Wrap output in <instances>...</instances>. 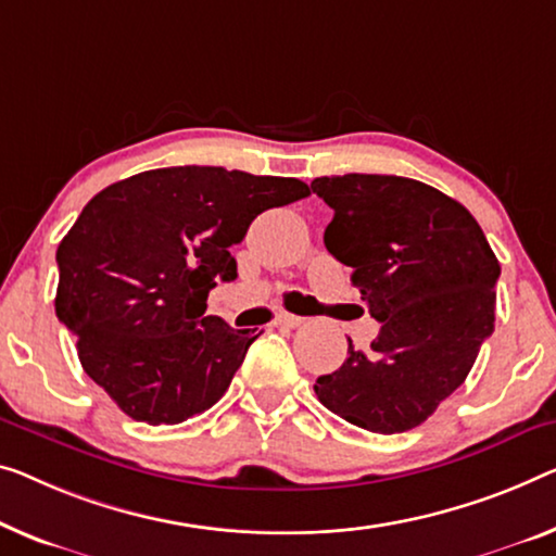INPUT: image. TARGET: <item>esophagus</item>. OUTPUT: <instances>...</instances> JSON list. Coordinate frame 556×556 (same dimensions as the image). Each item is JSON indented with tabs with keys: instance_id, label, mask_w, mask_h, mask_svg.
Listing matches in <instances>:
<instances>
[{
	"instance_id": "34e87169",
	"label": "esophagus",
	"mask_w": 556,
	"mask_h": 556,
	"mask_svg": "<svg viewBox=\"0 0 556 556\" xmlns=\"http://www.w3.org/2000/svg\"><path fill=\"white\" fill-rule=\"evenodd\" d=\"M304 321V317H296V314H289V312H279L277 317H275V325H279V327H300Z\"/></svg>"
}]
</instances>
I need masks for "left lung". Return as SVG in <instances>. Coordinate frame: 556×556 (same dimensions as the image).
<instances>
[{"instance_id":"8db88e82","label":"left lung","mask_w":556,"mask_h":556,"mask_svg":"<svg viewBox=\"0 0 556 556\" xmlns=\"http://www.w3.org/2000/svg\"><path fill=\"white\" fill-rule=\"evenodd\" d=\"M334 210L329 254L352 267L379 334L367 352L314 384L329 412L367 432L419 427L467 379L494 331L500 262L482 227L452 197L394 174L319 177Z\"/></svg>"}]
</instances>
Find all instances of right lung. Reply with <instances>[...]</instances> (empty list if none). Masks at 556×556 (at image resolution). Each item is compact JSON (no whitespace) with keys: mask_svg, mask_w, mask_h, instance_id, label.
Segmentation results:
<instances>
[{"mask_svg":"<svg viewBox=\"0 0 556 556\" xmlns=\"http://www.w3.org/2000/svg\"><path fill=\"white\" fill-rule=\"evenodd\" d=\"M309 197L294 177L167 167L102 189L56 250V317L81 367L147 425H179L222 400L256 337L206 317L231 247L256 214Z\"/></svg>","mask_w":556,"mask_h":556,"instance_id":"add662e5","label":"right lung"}]
</instances>
